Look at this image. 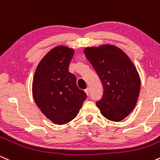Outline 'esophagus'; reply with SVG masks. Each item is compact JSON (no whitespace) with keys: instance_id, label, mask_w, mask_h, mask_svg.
I'll return each instance as SVG.
<instances>
[{"instance_id":"esophagus-1","label":"esophagus","mask_w":160,"mask_h":160,"mask_svg":"<svg viewBox=\"0 0 160 160\" xmlns=\"http://www.w3.org/2000/svg\"><path fill=\"white\" fill-rule=\"evenodd\" d=\"M85 92H86V94L88 96H89V88H87V89H85Z\"/></svg>"}]
</instances>
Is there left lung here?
<instances>
[{"label": "left lung", "instance_id": "obj_1", "mask_svg": "<svg viewBox=\"0 0 160 160\" xmlns=\"http://www.w3.org/2000/svg\"><path fill=\"white\" fill-rule=\"evenodd\" d=\"M84 53L104 87L97 107L106 119L120 122L133 111L138 98L141 80L136 68L129 57L114 45L86 47Z\"/></svg>", "mask_w": 160, "mask_h": 160}]
</instances>
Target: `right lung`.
<instances>
[{"label":"right lung","mask_w":160,"mask_h":160,"mask_svg":"<svg viewBox=\"0 0 160 160\" xmlns=\"http://www.w3.org/2000/svg\"><path fill=\"white\" fill-rule=\"evenodd\" d=\"M74 49L57 46L38 64L32 82L34 102L46 117L58 125L68 123L78 114L86 99L68 71Z\"/></svg>","instance_id":"right-lung-1"}]
</instances>
